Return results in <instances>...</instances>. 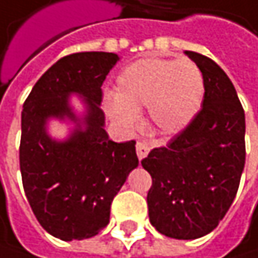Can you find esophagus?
<instances>
[{
  "instance_id": "34e87169",
  "label": "esophagus",
  "mask_w": 258,
  "mask_h": 258,
  "mask_svg": "<svg viewBox=\"0 0 258 258\" xmlns=\"http://www.w3.org/2000/svg\"><path fill=\"white\" fill-rule=\"evenodd\" d=\"M136 152H137L139 159L142 161V159L149 153V146H148V143L143 142V140H139V142L136 143Z\"/></svg>"
}]
</instances>
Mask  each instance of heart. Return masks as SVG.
<instances>
[{"instance_id": "b5f03b06", "label": "heart", "mask_w": 258, "mask_h": 258, "mask_svg": "<svg viewBox=\"0 0 258 258\" xmlns=\"http://www.w3.org/2000/svg\"><path fill=\"white\" fill-rule=\"evenodd\" d=\"M204 96L205 80L195 61L146 57L119 72L115 94L105 97V110L115 124L133 130L139 110L148 106L153 128L174 134L197 116Z\"/></svg>"}]
</instances>
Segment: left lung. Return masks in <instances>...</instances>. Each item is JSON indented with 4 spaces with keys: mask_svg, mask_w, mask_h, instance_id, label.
<instances>
[{
    "mask_svg": "<svg viewBox=\"0 0 258 258\" xmlns=\"http://www.w3.org/2000/svg\"><path fill=\"white\" fill-rule=\"evenodd\" d=\"M184 54L204 75L202 107L142 165L152 176L148 208L153 227L168 238L197 239L219 226L236 197L245 165V113L214 60L195 51Z\"/></svg>",
    "mask_w": 258,
    "mask_h": 258,
    "instance_id": "left-lung-1",
    "label": "left lung"
}]
</instances>
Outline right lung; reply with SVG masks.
<instances>
[{
	"mask_svg": "<svg viewBox=\"0 0 258 258\" xmlns=\"http://www.w3.org/2000/svg\"><path fill=\"white\" fill-rule=\"evenodd\" d=\"M118 60L105 51L64 56L36 81L23 105V189L36 220L61 241L87 239L106 227L112 201L139 165L136 142H112L100 109L102 85ZM72 94L83 99L81 117L70 105ZM51 119L74 124L64 141L49 136Z\"/></svg>",
	"mask_w": 258,
	"mask_h": 258,
	"instance_id": "obj_1",
	"label": "right lung"
}]
</instances>
